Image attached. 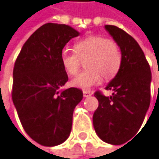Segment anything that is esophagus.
<instances>
[{
	"label": "esophagus",
	"mask_w": 159,
	"mask_h": 159,
	"mask_svg": "<svg viewBox=\"0 0 159 159\" xmlns=\"http://www.w3.org/2000/svg\"><path fill=\"white\" fill-rule=\"evenodd\" d=\"M83 95H84V97H89V96L92 95V91H90V90H83Z\"/></svg>",
	"instance_id": "obj_1"
}]
</instances>
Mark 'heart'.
<instances>
[{"label": "heart", "mask_w": 159, "mask_h": 159, "mask_svg": "<svg viewBox=\"0 0 159 159\" xmlns=\"http://www.w3.org/2000/svg\"><path fill=\"white\" fill-rule=\"evenodd\" d=\"M74 52L64 50L60 60L65 71L73 76L78 73L82 62H85L86 71L73 78L70 85L81 89H89L102 82L103 77L111 80L120 71L121 52L119 45L112 39L101 36H90L77 41Z\"/></svg>", "instance_id": "b5f03b06"}]
</instances>
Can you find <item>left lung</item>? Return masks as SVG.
Masks as SVG:
<instances>
[{"instance_id":"obj_1","label":"left lung","mask_w":159,"mask_h":159,"mask_svg":"<svg viewBox=\"0 0 159 159\" xmlns=\"http://www.w3.org/2000/svg\"><path fill=\"white\" fill-rule=\"evenodd\" d=\"M105 28L119 45L122 61L106 88L112 95L94 93L99 107L93 114V126L102 140L118 145L141 126L150 106L152 73L143 51L130 35L114 25Z\"/></svg>"}]
</instances>
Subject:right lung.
I'll return each mask as SVG.
<instances>
[{"instance_id":"add662e5","label":"right lung","mask_w":159,"mask_h":159,"mask_svg":"<svg viewBox=\"0 0 159 159\" xmlns=\"http://www.w3.org/2000/svg\"><path fill=\"white\" fill-rule=\"evenodd\" d=\"M79 32L66 24L46 23L23 44L13 70L12 100L25 132L43 146L63 143L70 136L72 114L83 99L68 81L60 55Z\"/></svg>"}]
</instances>
